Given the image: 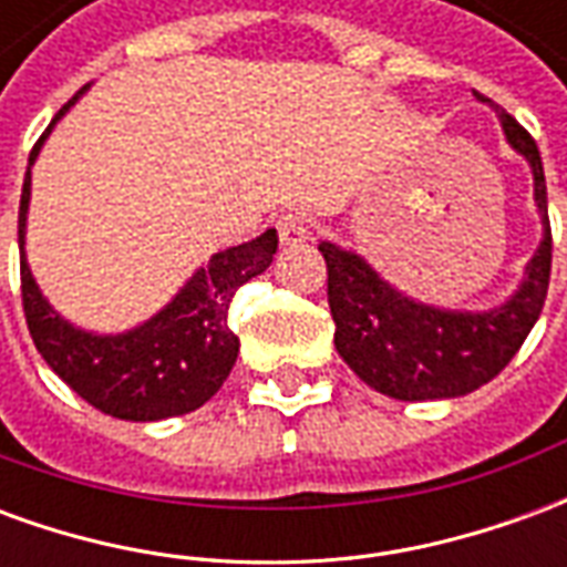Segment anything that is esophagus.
Instances as JSON below:
<instances>
[{"mask_svg":"<svg viewBox=\"0 0 567 567\" xmlns=\"http://www.w3.org/2000/svg\"><path fill=\"white\" fill-rule=\"evenodd\" d=\"M276 230L282 246H297V243H307L309 239V218L303 212H285L276 218Z\"/></svg>","mask_w":567,"mask_h":567,"instance_id":"1","label":"esophagus"}]
</instances>
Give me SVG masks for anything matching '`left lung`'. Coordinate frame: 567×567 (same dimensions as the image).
I'll use <instances>...</instances> for the list:
<instances>
[{
    "label": "left lung",
    "instance_id": "1",
    "mask_svg": "<svg viewBox=\"0 0 567 567\" xmlns=\"http://www.w3.org/2000/svg\"><path fill=\"white\" fill-rule=\"evenodd\" d=\"M474 96L488 103L483 93ZM504 136L535 173V203L544 239L525 267L519 291L488 312H452L410 300L377 276L368 260L321 243L328 264V303L337 321L333 346L370 389L398 401L458 398L495 380L519 352L544 309L553 267L544 163L528 130L495 105Z\"/></svg>",
    "mask_w": 567,
    "mask_h": 567
}]
</instances>
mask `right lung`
I'll return each instance as SVG.
<instances>
[{
	"label": "right lung",
	"mask_w": 567,
	"mask_h": 567,
	"mask_svg": "<svg viewBox=\"0 0 567 567\" xmlns=\"http://www.w3.org/2000/svg\"><path fill=\"white\" fill-rule=\"evenodd\" d=\"M87 87H81L56 117L66 115L69 105ZM42 140L35 142L30 166L39 157ZM27 209H30V173L23 178L18 215L20 243V295L32 343L42 352L48 368L54 370L69 389L105 416L127 422H157V419L185 416L218 392L230 377L239 352V337L227 324L234 295L260 272L267 270L279 246L276 230L260 234L251 243L224 248L199 267L187 285L173 297V303L140 328L117 337H100L72 328L56 316L32 279L23 255L27 236Z\"/></svg>",
	"instance_id": "obj_1"
}]
</instances>
